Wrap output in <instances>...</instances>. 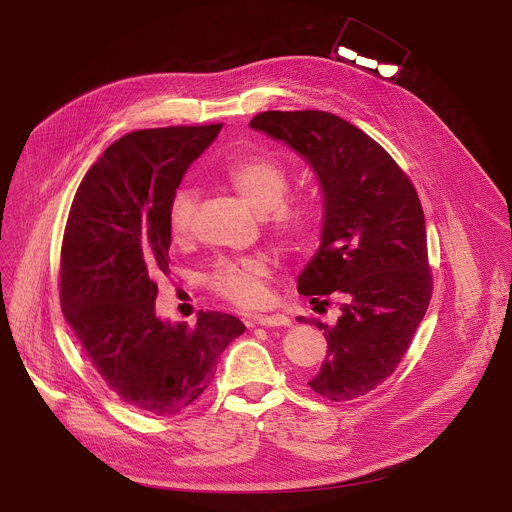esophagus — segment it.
Returning <instances> with one entry per match:
<instances>
[{
    "label": "esophagus",
    "mask_w": 512,
    "mask_h": 512,
    "mask_svg": "<svg viewBox=\"0 0 512 512\" xmlns=\"http://www.w3.org/2000/svg\"><path fill=\"white\" fill-rule=\"evenodd\" d=\"M253 324H257V326H287L289 318L283 314H259L253 318Z\"/></svg>",
    "instance_id": "obj_1"
}]
</instances>
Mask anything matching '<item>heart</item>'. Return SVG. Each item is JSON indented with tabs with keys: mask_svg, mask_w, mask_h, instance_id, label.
Segmentation results:
<instances>
[{
	"mask_svg": "<svg viewBox=\"0 0 512 512\" xmlns=\"http://www.w3.org/2000/svg\"><path fill=\"white\" fill-rule=\"evenodd\" d=\"M227 182L257 212H267L269 229L283 243H300L316 227L318 208L310 200H285L289 190L287 168L271 156H245L225 168ZM196 212V196L190 188L174 192L168 206V227L176 241L190 233ZM269 265L261 257L223 259L210 273V287L218 296L245 308L265 302V277Z\"/></svg>",
	"mask_w": 512,
	"mask_h": 512,
	"instance_id": "b5f03b06",
	"label": "heart"
}]
</instances>
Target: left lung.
Wrapping results in <instances>:
<instances>
[{
	"label": "left lung",
	"mask_w": 512,
	"mask_h": 512,
	"mask_svg": "<svg viewBox=\"0 0 512 512\" xmlns=\"http://www.w3.org/2000/svg\"><path fill=\"white\" fill-rule=\"evenodd\" d=\"M249 127L294 150L322 192L320 247L298 291L338 296L342 314L332 326L298 318L328 342L308 385L330 401L367 395L397 369L431 298L417 192L375 139L332 113L265 111Z\"/></svg>",
	"instance_id": "8db88e82"
}]
</instances>
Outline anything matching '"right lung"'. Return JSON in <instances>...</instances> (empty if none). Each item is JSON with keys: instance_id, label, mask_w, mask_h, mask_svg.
<instances>
[{"instance_id": "obj_1", "label": "right lung", "mask_w": 512, "mask_h": 512, "mask_svg": "<svg viewBox=\"0 0 512 512\" xmlns=\"http://www.w3.org/2000/svg\"><path fill=\"white\" fill-rule=\"evenodd\" d=\"M221 127L141 129L117 139L83 178L64 231L68 326L121 401L160 417L190 407L245 332L223 312H198L192 328L156 316L154 279L170 271V200Z\"/></svg>"}]
</instances>
